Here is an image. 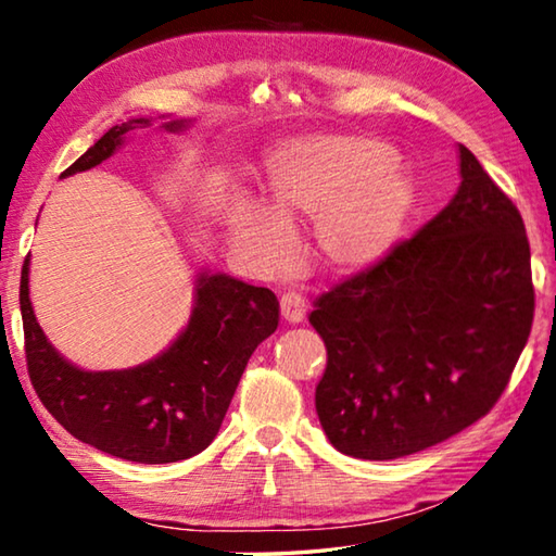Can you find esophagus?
Returning <instances> with one entry per match:
<instances>
[{"label": "esophagus", "mask_w": 556, "mask_h": 556, "mask_svg": "<svg viewBox=\"0 0 556 556\" xmlns=\"http://www.w3.org/2000/svg\"><path fill=\"white\" fill-rule=\"evenodd\" d=\"M280 317L288 325H300L305 319V298L298 293H286L280 298Z\"/></svg>", "instance_id": "esophagus-1"}]
</instances>
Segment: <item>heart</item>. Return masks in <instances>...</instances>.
I'll list each match as a JSON object with an SVG mask.
<instances>
[{"label": "heart", "instance_id": "heart-1", "mask_svg": "<svg viewBox=\"0 0 556 556\" xmlns=\"http://www.w3.org/2000/svg\"><path fill=\"white\" fill-rule=\"evenodd\" d=\"M413 202V175L391 146L366 136H298L266 155L261 204L231 202L224 233L251 270L273 276L293 256L288 231L313 219L309 258L325 276L352 278L391 253Z\"/></svg>", "mask_w": 556, "mask_h": 556}]
</instances>
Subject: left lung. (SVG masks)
Segmentation results:
<instances>
[{
  "label": "left lung",
  "instance_id": "1",
  "mask_svg": "<svg viewBox=\"0 0 556 556\" xmlns=\"http://www.w3.org/2000/svg\"><path fill=\"white\" fill-rule=\"evenodd\" d=\"M459 175L434 219L309 313L327 346L317 415L346 456L401 459L466 430L528 344L534 290L520 212L462 143Z\"/></svg>",
  "mask_w": 556,
  "mask_h": 556
}]
</instances>
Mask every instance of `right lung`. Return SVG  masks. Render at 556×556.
<instances>
[{
	"mask_svg": "<svg viewBox=\"0 0 556 556\" xmlns=\"http://www.w3.org/2000/svg\"><path fill=\"white\" fill-rule=\"evenodd\" d=\"M190 124L165 116L163 129L178 134ZM146 126L151 119L143 116L112 126L61 178L112 159L126 136ZM28 266L31 256L22 268L18 305L34 391L75 440L126 462L170 464L207 450L251 354L278 327V300L268 288L202 270L194 278L188 325L168 349L131 368L85 371L58 354L38 325Z\"/></svg>",
	"mask_w": 556,
	"mask_h": 556,
	"instance_id": "add662e5",
	"label": "right lung"
}]
</instances>
